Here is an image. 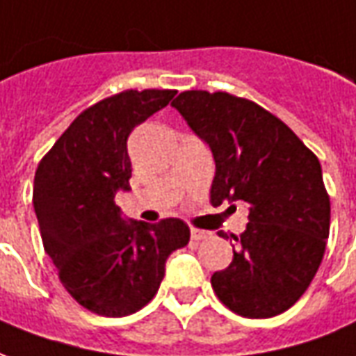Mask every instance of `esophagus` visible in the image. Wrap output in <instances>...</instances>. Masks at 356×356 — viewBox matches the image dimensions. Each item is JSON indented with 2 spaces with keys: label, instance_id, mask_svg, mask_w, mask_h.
<instances>
[{
  "label": "esophagus",
  "instance_id": "34e87169",
  "mask_svg": "<svg viewBox=\"0 0 356 356\" xmlns=\"http://www.w3.org/2000/svg\"><path fill=\"white\" fill-rule=\"evenodd\" d=\"M191 237H193V241H202V238L210 237V233L202 229H191Z\"/></svg>",
  "mask_w": 356,
  "mask_h": 356
}]
</instances>
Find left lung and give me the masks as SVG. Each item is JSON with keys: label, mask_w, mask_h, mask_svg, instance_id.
Listing matches in <instances>:
<instances>
[{"label": "left lung", "mask_w": 356, "mask_h": 356, "mask_svg": "<svg viewBox=\"0 0 356 356\" xmlns=\"http://www.w3.org/2000/svg\"><path fill=\"white\" fill-rule=\"evenodd\" d=\"M171 106L212 150L213 206L225 200L248 206L231 264L212 275L218 299L238 316L282 314L302 297L324 258L330 196L320 161L254 102L186 90Z\"/></svg>", "instance_id": "8db88e82"}]
</instances>
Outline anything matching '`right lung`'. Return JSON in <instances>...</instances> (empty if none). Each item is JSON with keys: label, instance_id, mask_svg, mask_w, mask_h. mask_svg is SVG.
Listing matches in <instances>:
<instances>
[{"label": "right lung", "instance_id": "right-lung-1", "mask_svg": "<svg viewBox=\"0 0 356 356\" xmlns=\"http://www.w3.org/2000/svg\"><path fill=\"white\" fill-rule=\"evenodd\" d=\"M175 94L125 90L84 109L34 175L44 248L71 297L100 316H127L148 305L165 260L191 238L183 220H125L115 204L119 191H131L127 138Z\"/></svg>", "mask_w": 356, "mask_h": 356}]
</instances>
